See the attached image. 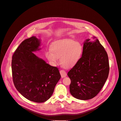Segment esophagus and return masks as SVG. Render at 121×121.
I'll use <instances>...</instances> for the list:
<instances>
[{"instance_id":"obj_1","label":"esophagus","mask_w":121,"mask_h":121,"mask_svg":"<svg viewBox=\"0 0 121 121\" xmlns=\"http://www.w3.org/2000/svg\"><path fill=\"white\" fill-rule=\"evenodd\" d=\"M60 74L61 75V78L65 77L67 76V73H66V72H65L64 70H63V69H61V70L60 71Z\"/></svg>"}]
</instances>
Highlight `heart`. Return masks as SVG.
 I'll use <instances>...</instances> for the list:
<instances>
[{
    "instance_id": "b5f03b06",
    "label": "heart",
    "mask_w": 121,
    "mask_h": 121,
    "mask_svg": "<svg viewBox=\"0 0 121 121\" xmlns=\"http://www.w3.org/2000/svg\"><path fill=\"white\" fill-rule=\"evenodd\" d=\"M81 43L71 39H63L53 42L50 50L45 52L46 58L52 64L60 58V65L65 68H72L78 63L83 53Z\"/></svg>"
}]
</instances>
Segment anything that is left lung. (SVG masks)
Segmentation results:
<instances>
[{
    "mask_svg": "<svg viewBox=\"0 0 121 121\" xmlns=\"http://www.w3.org/2000/svg\"><path fill=\"white\" fill-rule=\"evenodd\" d=\"M84 43L82 57L68 73L71 79L69 91L80 100L96 96L108 79L109 65L107 52L98 39Z\"/></svg>",
    "mask_w": 121,
    "mask_h": 121,
    "instance_id": "1",
    "label": "left lung"
}]
</instances>
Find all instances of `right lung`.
Listing matches in <instances>:
<instances>
[{
  "instance_id": "add662e5",
  "label": "right lung",
  "mask_w": 121,
  "mask_h": 121,
  "mask_svg": "<svg viewBox=\"0 0 121 121\" xmlns=\"http://www.w3.org/2000/svg\"><path fill=\"white\" fill-rule=\"evenodd\" d=\"M36 37L26 39L13 54L12 77L17 90L27 99L44 102L52 96L61 76L56 67L51 66L32 52L39 50Z\"/></svg>"
}]
</instances>
